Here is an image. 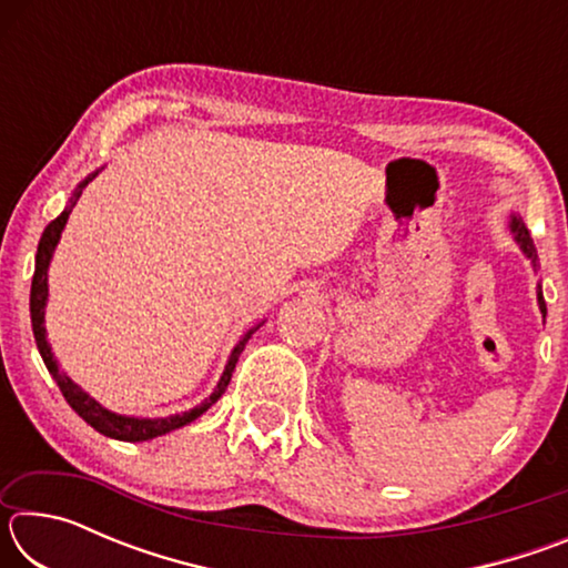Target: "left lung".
Wrapping results in <instances>:
<instances>
[{"label": "left lung", "instance_id": "obj_1", "mask_svg": "<svg viewBox=\"0 0 568 568\" xmlns=\"http://www.w3.org/2000/svg\"><path fill=\"white\" fill-rule=\"evenodd\" d=\"M511 233H514V237H516V243L521 245L524 255L531 257V263H534V267H536V247H534V240H531V235H528V227L521 223V217L511 215ZM536 295H538V307H541V313H544V318H546V301H544L541 285H538V293H536Z\"/></svg>", "mask_w": 568, "mask_h": 568}]
</instances>
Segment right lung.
<instances>
[{
    "mask_svg": "<svg viewBox=\"0 0 568 568\" xmlns=\"http://www.w3.org/2000/svg\"><path fill=\"white\" fill-rule=\"evenodd\" d=\"M98 172H92L88 180H82L80 185H77L74 195L70 200V205L64 207V213L60 217H54L50 225L44 227L42 240H40V247H37V261H34V275H32V293H30V313H32V331H34V341H37V348H40L42 361L47 365V371L52 373V378L57 381V386H60L64 400L70 403L72 410L80 416L82 420H88L94 430H100L102 436L114 438V440H130V444H138V440H150V438H158V436H165L170 430L187 426V423L195 420L197 416H203V413L213 406V403L223 396L230 378H233V371H235V363L240 358V353H243L245 343L250 341V335H253L257 328L247 331L240 343L233 348L227 358V365L223 371V376L217 381V388L213 390V396L205 398L200 406L190 408L185 413H175V416H168V418H134V416H118V413H112L108 408H102L98 400L90 398L88 393H84L77 383L67 376V373L60 371V365H57L54 355L50 343H47V331H44V305H47V271H50V261H52V253L57 243H60V235L67 225V217H70L72 207L77 200H80L82 190L90 185L94 180Z\"/></svg>",
    "mask_w": 568,
    "mask_h": 568,
    "instance_id": "1",
    "label": "right lung"
}]
</instances>
